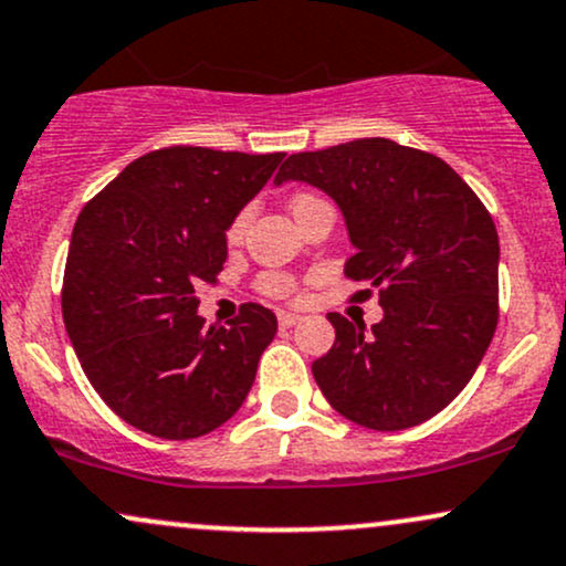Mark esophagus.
<instances>
[{
  "label": "esophagus",
  "mask_w": 566,
  "mask_h": 566,
  "mask_svg": "<svg viewBox=\"0 0 566 566\" xmlns=\"http://www.w3.org/2000/svg\"><path fill=\"white\" fill-rule=\"evenodd\" d=\"M297 322H301V316H297V313L279 311V326H295Z\"/></svg>",
  "instance_id": "34e87169"
}]
</instances>
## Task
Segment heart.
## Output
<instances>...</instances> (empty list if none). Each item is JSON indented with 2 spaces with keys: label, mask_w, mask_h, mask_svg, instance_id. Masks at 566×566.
<instances>
[{
  "label": "heart",
  "mask_w": 566,
  "mask_h": 566,
  "mask_svg": "<svg viewBox=\"0 0 566 566\" xmlns=\"http://www.w3.org/2000/svg\"><path fill=\"white\" fill-rule=\"evenodd\" d=\"M297 200H303V197H297ZM295 200V202H297ZM244 223H248V213H240L234 218V223L229 227V240L237 242L242 237L244 231ZM258 287H261L265 295H274V297H287L292 292V282L284 274H265L261 282H258Z\"/></svg>",
  "instance_id": "obj_1"
}]
</instances>
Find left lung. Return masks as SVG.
Here are the masks:
<instances>
[{
    "mask_svg": "<svg viewBox=\"0 0 566 566\" xmlns=\"http://www.w3.org/2000/svg\"><path fill=\"white\" fill-rule=\"evenodd\" d=\"M284 181L337 202L356 248L345 276L377 287L385 311L371 329L326 316L335 345L311 366L324 398L379 432L432 419L478 371L499 324L493 218L446 160L382 136L290 155L274 184Z\"/></svg>",
    "mask_w": 566,
    "mask_h": 566,
    "instance_id": "left-lung-1",
    "label": "left lung"
}]
</instances>
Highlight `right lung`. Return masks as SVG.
Masks as SVG:
<instances>
[{
  "label": "right lung",
  "instance_id": "obj_1",
  "mask_svg": "<svg viewBox=\"0 0 566 566\" xmlns=\"http://www.w3.org/2000/svg\"><path fill=\"white\" fill-rule=\"evenodd\" d=\"M284 153L166 147L88 200L73 227L63 318L81 369L136 430L166 440L213 432L255 382L276 316L244 303L229 326L197 313L227 263V231Z\"/></svg>",
  "mask_w": 566,
  "mask_h": 566
}]
</instances>
